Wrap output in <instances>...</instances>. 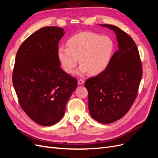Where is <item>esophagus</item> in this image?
<instances>
[{
  "label": "esophagus",
  "instance_id": "esophagus-1",
  "mask_svg": "<svg viewBox=\"0 0 158 158\" xmlns=\"http://www.w3.org/2000/svg\"><path fill=\"white\" fill-rule=\"evenodd\" d=\"M84 83V80L82 78H78V85H82Z\"/></svg>",
  "mask_w": 158,
  "mask_h": 158
}]
</instances>
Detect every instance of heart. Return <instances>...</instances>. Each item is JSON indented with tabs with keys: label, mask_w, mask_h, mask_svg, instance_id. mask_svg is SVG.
I'll return each mask as SVG.
<instances>
[{
	"label": "heart",
	"mask_w": 158,
	"mask_h": 158,
	"mask_svg": "<svg viewBox=\"0 0 158 158\" xmlns=\"http://www.w3.org/2000/svg\"><path fill=\"white\" fill-rule=\"evenodd\" d=\"M67 47L58 49V57L66 73H73L78 63L81 66L78 74L89 73L95 75L106 69L112 58L114 44L108 36L96 33L84 31L72 36Z\"/></svg>",
	"instance_id": "b5f03b06"
}]
</instances>
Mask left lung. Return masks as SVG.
<instances>
[{"label": "left lung", "mask_w": 158, "mask_h": 158, "mask_svg": "<svg viewBox=\"0 0 158 158\" xmlns=\"http://www.w3.org/2000/svg\"><path fill=\"white\" fill-rule=\"evenodd\" d=\"M116 33L118 49L106 69L87 79L88 107L99 123H111L122 118L136 99L142 76V66L132 38L117 26L102 24Z\"/></svg>", "instance_id": "1"}]
</instances>
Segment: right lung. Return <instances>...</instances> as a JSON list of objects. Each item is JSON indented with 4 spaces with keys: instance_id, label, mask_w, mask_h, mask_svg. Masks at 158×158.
Wrapping results in <instances>:
<instances>
[{
    "instance_id": "add662e5",
    "label": "right lung",
    "mask_w": 158,
    "mask_h": 158,
    "mask_svg": "<svg viewBox=\"0 0 158 158\" xmlns=\"http://www.w3.org/2000/svg\"><path fill=\"white\" fill-rule=\"evenodd\" d=\"M60 27H42L19 47L12 83L19 103L31 120L51 126L63 117L66 106L77 87V80L60 67L58 45Z\"/></svg>"
}]
</instances>
